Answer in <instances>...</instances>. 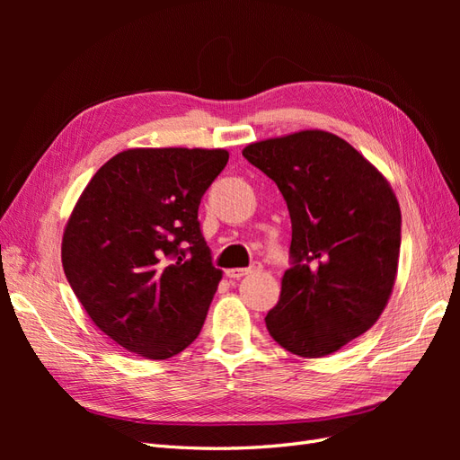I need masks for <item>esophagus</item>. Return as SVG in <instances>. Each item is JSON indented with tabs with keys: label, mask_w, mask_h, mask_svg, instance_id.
Listing matches in <instances>:
<instances>
[{
	"label": "esophagus",
	"mask_w": 460,
	"mask_h": 460,
	"mask_svg": "<svg viewBox=\"0 0 460 460\" xmlns=\"http://www.w3.org/2000/svg\"><path fill=\"white\" fill-rule=\"evenodd\" d=\"M259 270H261V262H255L253 267H249V269H228L226 278H230V280H240V278H243L247 274L259 272Z\"/></svg>",
	"instance_id": "obj_1"
}]
</instances>
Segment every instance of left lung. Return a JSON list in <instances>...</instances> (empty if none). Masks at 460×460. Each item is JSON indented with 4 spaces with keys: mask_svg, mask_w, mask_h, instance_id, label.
<instances>
[{
    "mask_svg": "<svg viewBox=\"0 0 460 460\" xmlns=\"http://www.w3.org/2000/svg\"><path fill=\"white\" fill-rule=\"evenodd\" d=\"M272 178L291 218L280 299L264 323L305 358L336 353L376 324L392 297L401 208L387 178L340 136L301 130L243 147Z\"/></svg>",
    "mask_w": 460,
    "mask_h": 460,
    "instance_id": "obj_1",
    "label": "left lung"
}]
</instances>
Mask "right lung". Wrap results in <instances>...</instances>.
I'll return each mask as SVG.
<instances>
[{
    "mask_svg": "<svg viewBox=\"0 0 460 460\" xmlns=\"http://www.w3.org/2000/svg\"><path fill=\"white\" fill-rule=\"evenodd\" d=\"M226 149L132 147L111 157L68 217L61 261L82 307L117 345L163 360L199 336L222 278L199 230Z\"/></svg>",
    "mask_w": 460,
    "mask_h": 460,
    "instance_id": "add662e5",
    "label": "right lung"
}]
</instances>
